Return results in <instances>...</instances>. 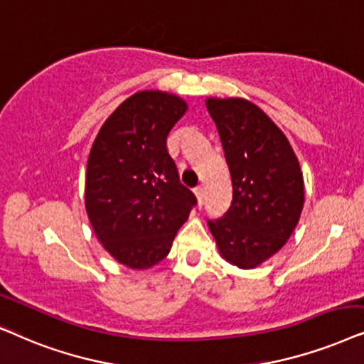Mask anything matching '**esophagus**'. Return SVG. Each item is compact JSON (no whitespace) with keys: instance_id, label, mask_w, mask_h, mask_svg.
I'll return each mask as SVG.
<instances>
[{"instance_id":"obj_1","label":"esophagus","mask_w":364,"mask_h":364,"mask_svg":"<svg viewBox=\"0 0 364 364\" xmlns=\"http://www.w3.org/2000/svg\"><path fill=\"white\" fill-rule=\"evenodd\" d=\"M195 195L198 198V203H200V206H201L203 205V198H205V190H203V186L195 188Z\"/></svg>"}]
</instances>
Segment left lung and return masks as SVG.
I'll return each mask as SVG.
<instances>
[{"instance_id": "left-lung-1", "label": "left lung", "mask_w": 364, "mask_h": 364, "mask_svg": "<svg viewBox=\"0 0 364 364\" xmlns=\"http://www.w3.org/2000/svg\"><path fill=\"white\" fill-rule=\"evenodd\" d=\"M230 168L231 206L208 220L220 253L238 268H255L283 248L304 203L303 174L283 132L250 101H206Z\"/></svg>"}]
</instances>
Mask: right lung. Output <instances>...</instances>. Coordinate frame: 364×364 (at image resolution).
<instances>
[{
	"label": "right lung",
	"mask_w": 364,
	"mask_h": 364,
	"mask_svg": "<svg viewBox=\"0 0 364 364\" xmlns=\"http://www.w3.org/2000/svg\"><path fill=\"white\" fill-rule=\"evenodd\" d=\"M186 108L174 95L139 91L105 121L90 151L86 211L100 243L128 268L146 269L166 258L196 205L166 148Z\"/></svg>",
	"instance_id": "obj_1"
}]
</instances>
